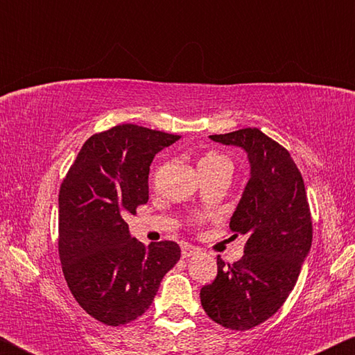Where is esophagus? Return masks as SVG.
Listing matches in <instances>:
<instances>
[{
    "mask_svg": "<svg viewBox=\"0 0 355 355\" xmlns=\"http://www.w3.org/2000/svg\"><path fill=\"white\" fill-rule=\"evenodd\" d=\"M196 254H199V249L194 248V245L184 244L183 248H182V257L183 258H188V257H192V255H196Z\"/></svg>",
    "mask_w": 355,
    "mask_h": 355,
    "instance_id": "1",
    "label": "esophagus"
}]
</instances>
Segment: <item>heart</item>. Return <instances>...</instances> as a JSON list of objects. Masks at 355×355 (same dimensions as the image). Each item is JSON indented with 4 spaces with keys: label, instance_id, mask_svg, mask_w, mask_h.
Listing matches in <instances>:
<instances>
[{
    "label": "heart",
    "instance_id": "1",
    "mask_svg": "<svg viewBox=\"0 0 355 355\" xmlns=\"http://www.w3.org/2000/svg\"><path fill=\"white\" fill-rule=\"evenodd\" d=\"M219 169H225L232 172V163L227 156L220 155L218 152H208L202 156L199 159V171L200 172H207V171H219ZM205 216L197 214L194 220L196 222H202Z\"/></svg>",
    "mask_w": 355,
    "mask_h": 355
}]
</instances>
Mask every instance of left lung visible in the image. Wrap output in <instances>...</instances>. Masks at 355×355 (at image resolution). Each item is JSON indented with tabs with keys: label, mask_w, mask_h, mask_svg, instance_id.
Masks as SVG:
<instances>
[{
	"label": "left lung",
	"mask_w": 355,
	"mask_h": 355,
	"mask_svg": "<svg viewBox=\"0 0 355 355\" xmlns=\"http://www.w3.org/2000/svg\"><path fill=\"white\" fill-rule=\"evenodd\" d=\"M209 139L248 153L250 178L230 218L248 243L233 264L218 257V275L200 290V302L222 327L249 330L269 320L296 285L313 236L307 192L288 150L258 128Z\"/></svg>",
	"instance_id": "8db88e82"
}]
</instances>
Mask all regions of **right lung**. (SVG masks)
Returning a JSON list of instances; mask_svg holds the SVG:
<instances>
[{
  "mask_svg": "<svg viewBox=\"0 0 355 355\" xmlns=\"http://www.w3.org/2000/svg\"><path fill=\"white\" fill-rule=\"evenodd\" d=\"M180 136L117 125L84 142L59 191V258L76 302L106 326L135 321L152 305L182 250L144 245L125 218L148 200L155 155Z\"/></svg>",
  "mask_w": 355,
  "mask_h": 355,
  "instance_id": "1",
  "label": "right lung"
}]
</instances>
